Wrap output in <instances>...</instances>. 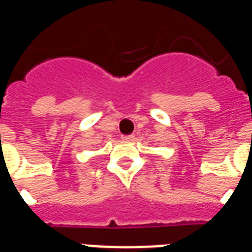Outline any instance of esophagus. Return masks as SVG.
Segmentation results:
<instances>
[{
  "label": "esophagus",
  "mask_w": 252,
  "mask_h": 252,
  "mask_svg": "<svg viewBox=\"0 0 252 252\" xmlns=\"http://www.w3.org/2000/svg\"><path fill=\"white\" fill-rule=\"evenodd\" d=\"M122 139H123V141H126V142H130V141H133V139H134V135H133V134L122 135Z\"/></svg>",
  "instance_id": "34e87169"
}]
</instances>
